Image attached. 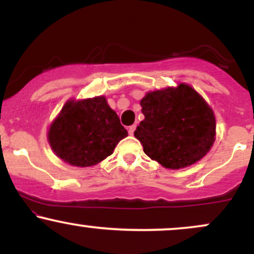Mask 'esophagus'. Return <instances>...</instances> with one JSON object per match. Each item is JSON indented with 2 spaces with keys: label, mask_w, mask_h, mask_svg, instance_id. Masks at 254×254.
Here are the masks:
<instances>
[{
  "label": "esophagus",
  "mask_w": 254,
  "mask_h": 254,
  "mask_svg": "<svg viewBox=\"0 0 254 254\" xmlns=\"http://www.w3.org/2000/svg\"><path fill=\"white\" fill-rule=\"evenodd\" d=\"M135 129H136V125H131V127H127V131H129V135H133V132H135Z\"/></svg>",
  "instance_id": "obj_1"
}]
</instances>
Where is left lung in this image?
<instances>
[{"instance_id":"8db88e82","label":"left lung","mask_w":254,"mask_h":254,"mask_svg":"<svg viewBox=\"0 0 254 254\" xmlns=\"http://www.w3.org/2000/svg\"><path fill=\"white\" fill-rule=\"evenodd\" d=\"M144 119L133 135L144 153L171 170L199 161L215 141L211 107L189 84L147 93L141 100Z\"/></svg>"}]
</instances>
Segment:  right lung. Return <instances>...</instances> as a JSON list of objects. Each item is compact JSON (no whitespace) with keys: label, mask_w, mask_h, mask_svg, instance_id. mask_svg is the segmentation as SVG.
Segmentation results:
<instances>
[{"label":"right lung","mask_w":254,"mask_h":254,"mask_svg":"<svg viewBox=\"0 0 254 254\" xmlns=\"http://www.w3.org/2000/svg\"><path fill=\"white\" fill-rule=\"evenodd\" d=\"M127 136V131L105 97L66 101L48 132L56 155L77 167L101 162Z\"/></svg>","instance_id":"add662e5"}]
</instances>
